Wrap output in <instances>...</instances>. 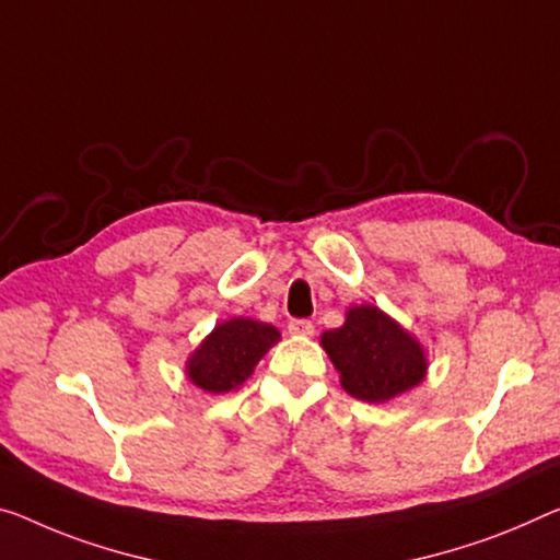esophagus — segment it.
Segmentation results:
<instances>
[{"instance_id": "obj_1", "label": "esophagus", "mask_w": 560, "mask_h": 560, "mask_svg": "<svg viewBox=\"0 0 560 560\" xmlns=\"http://www.w3.org/2000/svg\"><path fill=\"white\" fill-rule=\"evenodd\" d=\"M288 332L298 335V338H310V335L315 332V328H313V323H310V320H290Z\"/></svg>"}]
</instances>
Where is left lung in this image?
I'll list each match as a JSON object with an SVG mask.
<instances>
[{
  "instance_id": "1",
  "label": "left lung",
  "mask_w": 560,
  "mask_h": 560,
  "mask_svg": "<svg viewBox=\"0 0 560 560\" xmlns=\"http://www.w3.org/2000/svg\"><path fill=\"white\" fill-rule=\"evenodd\" d=\"M320 346L340 373L342 390L365 402H388L428 375L423 342L377 305H350L346 323L325 330Z\"/></svg>"
}]
</instances>
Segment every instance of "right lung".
Returning a JSON list of instances; mask_svg holds the SVG:
<instances>
[{"mask_svg":"<svg viewBox=\"0 0 560 560\" xmlns=\"http://www.w3.org/2000/svg\"><path fill=\"white\" fill-rule=\"evenodd\" d=\"M278 340L280 330L255 317L222 320L185 360L187 381L212 395L237 390Z\"/></svg>","mask_w":560,"mask_h":560,"instance_id":"right-lung-1","label":"right lung"}]
</instances>
